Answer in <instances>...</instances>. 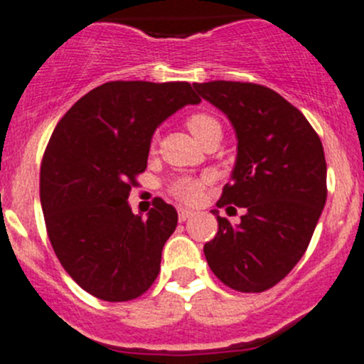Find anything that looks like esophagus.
<instances>
[{
    "label": "esophagus",
    "mask_w": 364,
    "mask_h": 364,
    "mask_svg": "<svg viewBox=\"0 0 364 364\" xmlns=\"http://www.w3.org/2000/svg\"><path fill=\"white\" fill-rule=\"evenodd\" d=\"M192 215H193L192 209H185V208H179V209H178V218H179V222H185V220H188Z\"/></svg>",
    "instance_id": "1"
}]
</instances>
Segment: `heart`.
I'll return each instance as SVG.
<instances>
[{
    "label": "heart",
    "mask_w": 364,
    "mask_h": 364,
    "mask_svg": "<svg viewBox=\"0 0 364 364\" xmlns=\"http://www.w3.org/2000/svg\"><path fill=\"white\" fill-rule=\"evenodd\" d=\"M186 127L192 132L193 137L197 141H203L204 137H208L211 132L220 130V123L211 116V114L205 112H196L192 116L186 117ZM208 183V178H190V176H185V178L176 179L171 185V193L178 200L186 204H193L199 200L200 193H203V188Z\"/></svg>",
    "instance_id": "heart-1"
}]
</instances>
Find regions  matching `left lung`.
<instances>
[{
	"label": "left lung",
	"instance_id": "obj_1",
	"mask_svg": "<svg viewBox=\"0 0 364 364\" xmlns=\"http://www.w3.org/2000/svg\"><path fill=\"white\" fill-rule=\"evenodd\" d=\"M193 87L227 114L237 135L232 181L216 205L245 208L237 223L213 211L218 232L204 245L205 260L227 287L264 292L310 245L328 197L324 148L303 112L269 87L234 80Z\"/></svg>",
	"mask_w": 364,
	"mask_h": 364
}]
</instances>
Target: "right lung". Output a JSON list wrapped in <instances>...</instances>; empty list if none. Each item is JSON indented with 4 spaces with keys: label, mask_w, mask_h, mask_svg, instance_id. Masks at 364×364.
<instances>
[{
    "label": "right lung",
    "mask_w": 364,
    "mask_h": 364,
    "mask_svg": "<svg viewBox=\"0 0 364 364\" xmlns=\"http://www.w3.org/2000/svg\"><path fill=\"white\" fill-rule=\"evenodd\" d=\"M199 102L188 82L112 80L77 100L54 128L40 167L47 236L91 296L132 301L159 277L178 213L156 197L144 220L127 199L146 171L156 127Z\"/></svg>",
    "instance_id": "add662e5"
}]
</instances>
